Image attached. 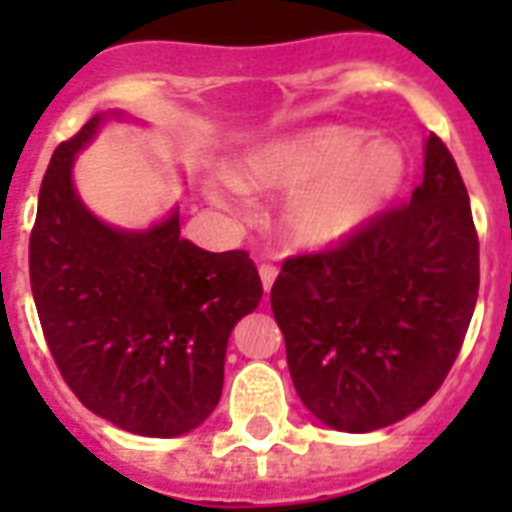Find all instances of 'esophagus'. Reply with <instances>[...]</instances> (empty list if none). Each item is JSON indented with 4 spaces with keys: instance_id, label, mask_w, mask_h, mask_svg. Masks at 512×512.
<instances>
[{
    "instance_id": "obj_1",
    "label": "esophagus",
    "mask_w": 512,
    "mask_h": 512,
    "mask_svg": "<svg viewBox=\"0 0 512 512\" xmlns=\"http://www.w3.org/2000/svg\"><path fill=\"white\" fill-rule=\"evenodd\" d=\"M277 266H271V263H263V266H260V282H263V290H271L274 288V282H277Z\"/></svg>"
}]
</instances>
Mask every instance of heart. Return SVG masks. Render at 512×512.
<instances>
[{"label": "heart", "mask_w": 512, "mask_h": 512, "mask_svg": "<svg viewBox=\"0 0 512 512\" xmlns=\"http://www.w3.org/2000/svg\"><path fill=\"white\" fill-rule=\"evenodd\" d=\"M403 175L406 161L395 142L321 126L252 145L235 161V175L224 172L205 191L233 213L249 211V189L285 191L279 230L288 244L329 249L365 230L392 202Z\"/></svg>", "instance_id": "b5f03b06"}]
</instances>
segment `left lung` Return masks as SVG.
<instances>
[{"label": "left lung", "instance_id": "1", "mask_svg": "<svg viewBox=\"0 0 512 512\" xmlns=\"http://www.w3.org/2000/svg\"><path fill=\"white\" fill-rule=\"evenodd\" d=\"M477 288L469 194L430 134L408 205L279 271L271 310L301 403L343 433L386 428L425 406L461 351Z\"/></svg>", "mask_w": 512, "mask_h": 512}]
</instances>
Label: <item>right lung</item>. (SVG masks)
<instances>
[{
    "label": "right lung",
    "instance_id": "right-lung-1",
    "mask_svg": "<svg viewBox=\"0 0 512 512\" xmlns=\"http://www.w3.org/2000/svg\"><path fill=\"white\" fill-rule=\"evenodd\" d=\"M109 109L62 142L40 186L29 282L46 343L76 397L117 428L172 439L200 428L222 397L235 323L263 285L246 252H205L180 235L178 205L145 230L98 219L73 164Z\"/></svg>",
    "mask_w": 512,
    "mask_h": 512
}]
</instances>
